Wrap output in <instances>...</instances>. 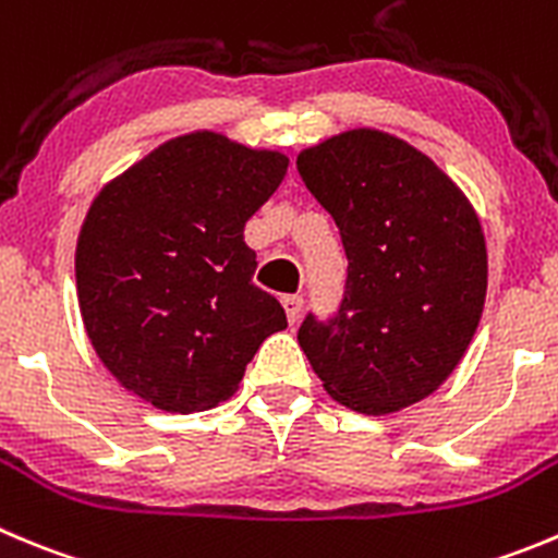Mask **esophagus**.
I'll return each instance as SVG.
<instances>
[{"mask_svg": "<svg viewBox=\"0 0 558 558\" xmlns=\"http://www.w3.org/2000/svg\"><path fill=\"white\" fill-rule=\"evenodd\" d=\"M283 308H286V316H289V325H296V322L303 319V296H296V294L283 296Z\"/></svg>", "mask_w": 558, "mask_h": 558, "instance_id": "obj_1", "label": "esophagus"}]
</instances>
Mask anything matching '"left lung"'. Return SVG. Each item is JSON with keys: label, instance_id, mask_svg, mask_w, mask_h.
Here are the masks:
<instances>
[{"label": "left lung", "instance_id": "obj_1", "mask_svg": "<svg viewBox=\"0 0 558 558\" xmlns=\"http://www.w3.org/2000/svg\"><path fill=\"white\" fill-rule=\"evenodd\" d=\"M347 253L332 319L296 341L336 402L397 413L435 393L465 355L487 294V247L460 186L418 148L352 129L296 156Z\"/></svg>", "mask_w": 558, "mask_h": 558}]
</instances>
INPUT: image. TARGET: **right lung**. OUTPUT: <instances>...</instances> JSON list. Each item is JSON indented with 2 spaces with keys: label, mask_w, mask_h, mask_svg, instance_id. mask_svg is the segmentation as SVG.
I'll use <instances>...</instances> for the list:
<instances>
[{
  "label": "right lung",
  "mask_w": 558,
  "mask_h": 558,
  "mask_svg": "<svg viewBox=\"0 0 558 558\" xmlns=\"http://www.w3.org/2000/svg\"><path fill=\"white\" fill-rule=\"evenodd\" d=\"M289 159L226 134L168 140L109 181L76 242L93 350L118 383L168 413L226 402L286 311L253 283L244 222Z\"/></svg>",
  "instance_id": "obj_1"
}]
</instances>
